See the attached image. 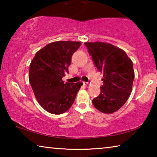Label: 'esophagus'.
<instances>
[{"label":"esophagus","mask_w":157,"mask_h":157,"mask_svg":"<svg viewBox=\"0 0 157 157\" xmlns=\"http://www.w3.org/2000/svg\"><path fill=\"white\" fill-rule=\"evenodd\" d=\"M83 84L84 85V86H86V87H87V86H89L90 84H91V83H90V82H83Z\"/></svg>","instance_id":"obj_1"}]
</instances>
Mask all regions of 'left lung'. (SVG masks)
Wrapping results in <instances>:
<instances>
[{"label": "left lung", "instance_id": "1", "mask_svg": "<svg viewBox=\"0 0 157 157\" xmlns=\"http://www.w3.org/2000/svg\"><path fill=\"white\" fill-rule=\"evenodd\" d=\"M95 66L103 74L100 94L93 105L105 113H112L123 107L129 97L134 79L132 60L126 52L104 42L84 43Z\"/></svg>", "mask_w": 157, "mask_h": 157}]
</instances>
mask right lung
<instances>
[{
    "label": "right lung",
    "mask_w": 157,
    "mask_h": 157,
    "mask_svg": "<svg viewBox=\"0 0 157 157\" xmlns=\"http://www.w3.org/2000/svg\"><path fill=\"white\" fill-rule=\"evenodd\" d=\"M78 41H55L36 52L30 65L29 81L42 107L52 114H62L72 106L83 83L62 80L71 63Z\"/></svg>",
    "instance_id": "add662e5"
}]
</instances>
